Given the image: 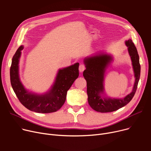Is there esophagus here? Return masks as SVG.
<instances>
[{"label": "esophagus", "mask_w": 151, "mask_h": 151, "mask_svg": "<svg viewBox=\"0 0 151 151\" xmlns=\"http://www.w3.org/2000/svg\"><path fill=\"white\" fill-rule=\"evenodd\" d=\"M85 69V66L83 64H81L79 67V70L80 72H82Z\"/></svg>", "instance_id": "34e87169"}]
</instances>
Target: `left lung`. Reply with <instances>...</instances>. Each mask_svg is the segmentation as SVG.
<instances>
[{"label":"left lung","instance_id":"8db88e82","mask_svg":"<svg viewBox=\"0 0 151 151\" xmlns=\"http://www.w3.org/2000/svg\"><path fill=\"white\" fill-rule=\"evenodd\" d=\"M128 51L131 57L136 78L132 92L124 99H106L100 96L103 91V79L105 68L112 58L107 55H96L85 58L86 69L83 76L87 81L88 101L91 108L99 112H111L117 111L127 104L134 97L140 76V65L137 49L132 40L125 42Z\"/></svg>","mask_w":151,"mask_h":151}]
</instances>
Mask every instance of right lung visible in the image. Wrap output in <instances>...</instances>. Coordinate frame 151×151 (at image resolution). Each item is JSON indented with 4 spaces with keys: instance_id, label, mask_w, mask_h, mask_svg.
Wrapping results in <instances>:
<instances>
[{
    "instance_id": "add662e5",
    "label": "right lung",
    "mask_w": 151,
    "mask_h": 151,
    "mask_svg": "<svg viewBox=\"0 0 151 151\" xmlns=\"http://www.w3.org/2000/svg\"><path fill=\"white\" fill-rule=\"evenodd\" d=\"M23 49L21 46L15 53L10 68L11 83L14 93L20 103L30 111L42 114L57 111L65 102L68 91L79 76V63L60 69L48 93L42 96L32 94L24 89L18 76V62Z\"/></svg>"
}]
</instances>
